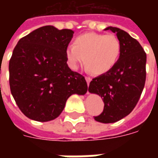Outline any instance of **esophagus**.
Segmentation results:
<instances>
[{"label": "esophagus", "mask_w": 158, "mask_h": 158, "mask_svg": "<svg viewBox=\"0 0 158 158\" xmlns=\"http://www.w3.org/2000/svg\"><path fill=\"white\" fill-rule=\"evenodd\" d=\"M85 80L86 82H87V85H89V82L91 81V78H90V77H88V76H85Z\"/></svg>", "instance_id": "34e87169"}]
</instances>
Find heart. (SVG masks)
Returning <instances> with one entry per match:
<instances>
[{"label":"heart","instance_id":"1","mask_svg":"<svg viewBox=\"0 0 158 158\" xmlns=\"http://www.w3.org/2000/svg\"><path fill=\"white\" fill-rule=\"evenodd\" d=\"M120 53L121 44L116 36L94 32L77 36L73 45L66 51L72 68L77 69L85 57L87 69L96 75L109 72L116 65Z\"/></svg>","mask_w":158,"mask_h":158}]
</instances>
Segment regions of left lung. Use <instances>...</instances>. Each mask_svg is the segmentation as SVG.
<instances>
[{
	"label": "left lung",
	"mask_w": 158,
	"mask_h": 158,
	"mask_svg": "<svg viewBox=\"0 0 158 158\" xmlns=\"http://www.w3.org/2000/svg\"><path fill=\"white\" fill-rule=\"evenodd\" d=\"M116 34L121 44V53L116 65L106 73L89 83V91L103 99L104 109L97 122L115 123L129 115L135 108L146 83V54L135 39L122 29L107 27Z\"/></svg>",
	"instance_id": "8db88e82"
}]
</instances>
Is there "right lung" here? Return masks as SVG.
Instances as JSON below:
<instances>
[{
  "label": "right lung",
  "mask_w": 158,
  "mask_h": 158,
  "mask_svg": "<svg viewBox=\"0 0 158 158\" xmlns=\"http://www.w3.org/2000/svg\"><path fill=\"white\" fill-rule=\"evenodd\" d=\"M71 29L44 26L19 40L9 62V84L19 109L29 118L47 122L61 114L73 94L85 95V77L67 64Z\"/></svg>",
  "instance_id": "1"
}]
</instances>
